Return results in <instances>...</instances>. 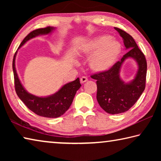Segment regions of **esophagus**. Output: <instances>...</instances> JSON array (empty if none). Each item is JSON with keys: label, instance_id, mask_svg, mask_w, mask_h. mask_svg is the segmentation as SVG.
<instances>
[{"label": "esophagus", "instance_id": "34e87169", "mask_svg": "<svg viewBox=\"0 0 161 161\" xmlns=\"http://www.w3.org/2000/svg\"><path fill=\"white\" fill-rule=\"evenodd\" d=\"M88 81V79H87L86 77H81V79H80V81H81V83H84V82H86V81Z\"/></svg>", "mask_w": 161, "mask_h": 161}]
</instances>
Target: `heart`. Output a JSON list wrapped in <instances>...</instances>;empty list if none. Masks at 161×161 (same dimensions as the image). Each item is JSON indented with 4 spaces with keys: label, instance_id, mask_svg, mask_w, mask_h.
Listing matches in <instances>:
<instances>
[{
    "label": "heart",
    "instance_id": "heart-1",
    "mask_svg": "<svg viewBox=\"0 0 161 161\" xmlns=\"http://www.w3.org/2000/svg\"><path fill=\"white\" fill-rule=\"evenodd\" d=\"M81 52L91 57L89 66L96 73L108 72L116 63L122 53V45L109 35H101L84 43Z\"/></svg>",
    "mask_w": 161,
    "mask_h": 161
}]
</instances>
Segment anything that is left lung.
Here are the masks:
<instances>
[{"instance_id": "1", "label": "left lung", "mask_w": 161, "mask_h": 161, "mask_svg": "<svg viewBox=\"0 0 161 161\" xmlns=\"http://www.w3.org/2000/svg\"><path fill=\"white\" fill-rule=\"evenodd\" d=\"M114 28L123 38L125 47L129 51L108 72L91 76L97 80L98 103L106 112L111 114L124 113L135 104L145 89L147 72L145 56L134 39L122 30ZM129 58L136 61L138 70L135 78L126 83L119 77V72L123 62Z\"/></svg>"}]
</instances>
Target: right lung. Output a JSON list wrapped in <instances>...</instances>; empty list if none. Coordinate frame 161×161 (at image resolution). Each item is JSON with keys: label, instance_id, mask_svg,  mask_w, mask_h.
Wrapping results in <instances>:
<instances>
[{"label": "right lung", "instance_id": "obj_1", "mask_svg": "<svg viewBox=\"0 0 161 161\" xmlns=\"http://www.w3.org/2000/svg\"><path fill=\"white\" fill-rule=\"evenodd\" d=\"M55 28L54 27L49 26L45 28L35 30L24 38L18 49L32 38L39 35L51 34ZM17 53L18 50L15 53L13 59V70L14 75L15 89L18 97L30 110L33 111L38 116L47 118H58L63 115L69 109L76 92L80 88V79L77 78L75 81L65 84L58 92L50 96L37 97L30 94L21 84L17 74L15 68V58Z\"/></svg>", "mask_w": 161, "mask_h": 161}]
</instances>
